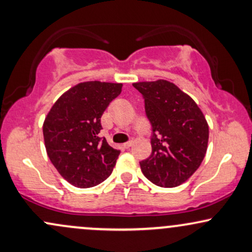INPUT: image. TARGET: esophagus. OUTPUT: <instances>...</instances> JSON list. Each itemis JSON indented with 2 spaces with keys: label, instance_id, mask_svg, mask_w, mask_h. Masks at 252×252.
<instances>
[{
  "label": "esophagus",
  "instance_id": "34e87169",
  "mask_svg": "<svg viewBox=\"0 0 252 252\" xmlns=\"http://www.w3.org/2000/svg\"><path fill=\"white\" fill-rule=\"evenodd\" d=\"M132 143H134V142H132V141H128V142H126V143L123 144V147L126 149H128V148H130V147L132 146Z\"/></svg>",
  "mask_w": 252,
  "mask_h": 252
}]
</instances>
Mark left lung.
Instances as JSON below:
<instances>
[{
    "instance_id": "left-lung-1",
    "label": "left lung",
    "mask_w": 252,
    "mask_h": 252,
    "mask_svg": "<svg viewBox=\"0 0 252 252\" xmlns=\"http://www.w3.org/2000/svg\"><path fill=\"white\" fill-rule=\"evenodd\" d=\"M132 85L144 98L153 130L152 154L140 162L142 173L160 187L179 186L194 174L206 154V118L175 84L158 79Z\"/></svg>"
}]
</instances>
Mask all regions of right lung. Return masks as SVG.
<instances>
[{
    "mask_svg": "<svg viewBox=\"0 0 252 252\" xmlns=\"http://www.w3.org/2000/svg\"><path fill=\"white\" fill-rule=\"evenodd\" d=\"M121 91L118 83H79L60 96L45 118L42 131L48 158L73 186L94 187L112 173L121 152L98 134L103 112Z\"/></svg>",
    "mask_w": 252,
    "mask_h": 252,
    "instance_id": "add662e5",
    "label": "right lung"
}]
</instances>
